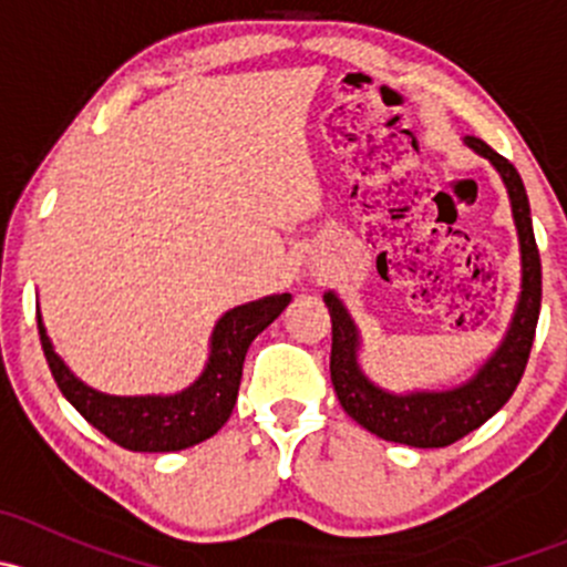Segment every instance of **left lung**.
I'll use <instances>...</instances> for the list:
<instances>
[{"label": "left lung", "instance_id": "8db88e82", "mask_svg": "<svg viewBox=\"0 0 567 567\" xmlns=\"http://www.w3.org/2000/svg\"><path fill=\"white\" fill-rule=\"evenodd\" d=\"M463 142L474 153L488 158L505 181L518 244H522V296H518L511 329L494 357L472 379L453 390L386 392L375 386L359 368V329L342 301L331 290L323 296L331 316V384H334L337 400L346 414L379 439L422 450L447 447V444L458 442L466 433L477 431L511 400L522 381L524 368H527L537 316H540V255H537L535 233H532L529 199L522 175L505 156H499L477 136H463Z\"/></svg>", "mask_w": 567, "mask_h": 567}]
</instances>
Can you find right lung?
I'll list each match as a JSON object with an SVG mask.
<instances>
[{"label":"right lung","instance_id":"obj_1","mask_svg":"<svg viewBox=\"0 0 567 567\" xmlns=\"http://www.w3.org/2000/svg\"><path fill=\"white\" fill-rule=\"evenodd\" d=\"M288 301L290 293H277L225 312L210 334L208 364L192 386L177 394L117 398L93 390L56 357L40 312L38 331L56 386L90 425L134 453H175L205 442L230 420L251 340L279 318Z\"/></svg>","mask_w":567,"mask_h":567}]
</instances>
